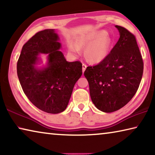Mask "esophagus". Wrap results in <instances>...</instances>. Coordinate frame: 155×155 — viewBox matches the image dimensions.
Here are the masks:
<instances>
[{
    "label": "esophagus",
    "instance_id": "1",
    "mask_svg": "<svg viewBox=\"0 0 155 155\" xmlns=\"http://www.w3.org/2000/svg\"><path fill=\"white\" fill-rule=\"evenodd\" d=\"M86 68H87V65H86V64H83V73L85 72Z\"/></svg>",
    "mask_w": 155,
    "mask_h": 155
}]
</instances>
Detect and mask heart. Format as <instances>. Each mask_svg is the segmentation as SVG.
<instances>
[{"label":"heart","instance_id":"heart-1","mask_svg":"<svg viewBox=\"0 0 155 155\" xmlns=\"http://www.w3.org/2000/svg\"><path fill=\"white\" fill-rule=\"evenodd\" d=\"M111 45L112 40L106 31H100L80 37L76 40L75 45L72 43L68 45V51L72 55L77 56L80 50L85 48V59L91 63H99L108 56Z\"/></svg>","mask_w":155,"mask_h":155}]
</instances>
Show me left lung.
<instances>
[{
	"mask_svg": "<svg viewBox=\"0 0 155 155\" xmlns=\"http://www.w3.org/2000/svg\"><path fill=\"white\" fill-rule=\"evenodd\" d=\"M120 38L105 59L86 68L91 99L105 113L125 106L137 92L142 78L143 63L133 34L115 25Z\"/></svg>",
	"mask_w": 155,
	"mask_h": 155,
	"instance_id": "obj_1",
	"label": "left lung"
}]
</instances>
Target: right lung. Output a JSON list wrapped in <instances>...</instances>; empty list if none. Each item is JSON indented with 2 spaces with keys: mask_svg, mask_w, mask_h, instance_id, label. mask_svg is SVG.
Returning <instances> with one entry per match:
<instances>
[{
  "mask_svg": "<svg viewBox=\"0 0 155 155\" xmlns=\"http://www.w3.org/2000/svg\"><path fill=\"white\" fill-rule=\"evenodd\" d=\"M54 29L37 33L22 48L17 63V74L23 91L39 109L48 114L64 111L75 83L82 75L80 61L68 62L59 49L61 43ZM40 54H48L45 67L35 65Z\"/></svg>",
  "mask_w": 155,
  "mask_h": 155,
  "instance_id": "right-lung-1",
  "label": "right lung"
}]
</instances>
